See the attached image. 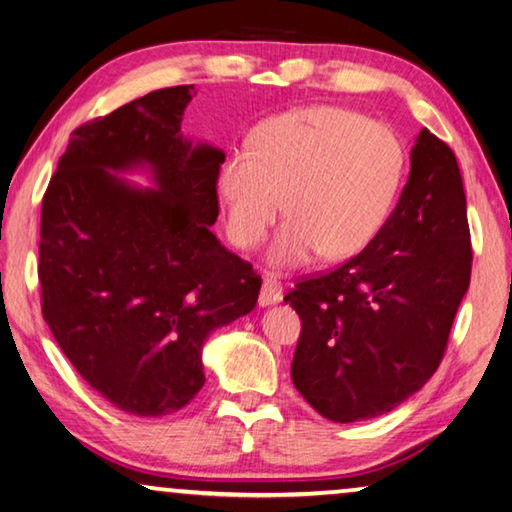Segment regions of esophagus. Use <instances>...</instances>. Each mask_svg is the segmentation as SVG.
I'll return each instance as SVG.
<instances>
[{
  "label": "esophagus",
  "mask_w": 512,
  "mask_h": 512,
  "mask_svg": "<svg viewBox=\"0 0 512 512\" xmlns=\"http://www.w3.org/2000/svg\"><path fill=\"white\" fill-rule=\"evenodd\" d=\"M282 300V284L275 277H264L262 282V296H259V305H275Z\"/></svg>",
  "instance_id": "obj_1"
}]
</instances>
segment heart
I'll return each mask as SVG.
<instances>
[{"label":"heart","instance_id":"1","mask_svg":"<svg viewBox=\"0 0 512 512\" xmlns=\"http://www.w3.org/2000/svg\"><path fill=\"white\" fill-rule=\"evenodd\" d=\"M406 151L391 126L341 106H307L259 124L248 149L225 155L216 178L225 230L255 248L280 210L289 221L266 259L296 268L361 253L391 214Z\"/></svg>","mask_w":512,"mask_h":512}]
</instances>
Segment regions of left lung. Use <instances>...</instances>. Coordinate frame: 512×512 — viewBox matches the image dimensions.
Wrapping results in <instances>:
<instances>
[{"instance_id":"obj_1","label":"left lung","mask_w":512,"mask_h":512,"mask_svg":"<svg viewBox=\"0 0 512 512\" xmlns=\"http://www.w3.org/2000/svg\"><path fill=\"white\" fill-rule=\"evenodd\" d=\"M470 273L461 169L422 128L379 235L284 296L302 323L291 363L298 393L332 422L370 420L409 400L440 366Z\"/></svg>"}]
</instances>
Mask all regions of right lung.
Here are the masks:
<instances>
[{"label": "right lung", "instance_id": "add662e5", "mask_svg": "<svg viewBox=\"0 0 512 512\" xmlns=\"http://www.w3.org/2000/svg\"><path fill=\"white\" fill-rule=\"evenodd\" d=\"M194 94L155 90L76 128L42 198V316L94 391L142 418L194 400L205 339L262 289L210 230L225 153L180 133ZM128 170L154 187L131 186Z\"/></svg>", "mask_w": 512, "mask_h": 512}]
</instances>
